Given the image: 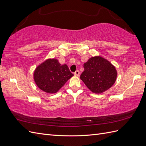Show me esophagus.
I'll use <instances>...</instances> for the list:
<instances>
[{
	"mask_svg": "<svg viewBox=\"0 0 146 146\" xmlns=\"http://www.w3.org/2000/svg\"><path fill=\"white\" fill-rule=\"evenodd\" d=\"M79 74H80V72H79L78 70H77L76 71L74 72V75H75V76H78Z\"/></svg>",
	"mask_w": 146,
	"mask_h": 146,
	"instance_id": "esophagus-1",
	"label": "esophagus"
}]
</instances>
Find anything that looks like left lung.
<instances>
[{"label": "left lung", "instance_id": "8db88e82", "mask_svg": "<svg viewBox=\"0 0 146 146\" xmlns=\"http://www.w3.org/2000/svg\"><path fill=\"white\" fill-rule=\"evenodd\" d=\"M81 80L91 91L100 94L110 89L117 78L116 68L103 57H91L83 64Z\"/></svg>", "mask_w": 146, "mask_h": 146}]
</instances>
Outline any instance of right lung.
I'll return each instance as SVG.
<instances>
[{
	"mask_svg": "<svg viewBox=\"0 0 146 146\" xmlns=\"http://www.w3.org/2000/svg\"><path fill=\"white\" fill-rule=\"evenodd\" d=\"M74 74L67 64L61 65L58 60L49 58L37 66L33 78L37 86L47 93H55Z\"/></svg>",
	"mask_w": 146,
	"mask_h": 146,
	"instance_id": "add662e5",
	"label": "right lung"
}]
</instances>
